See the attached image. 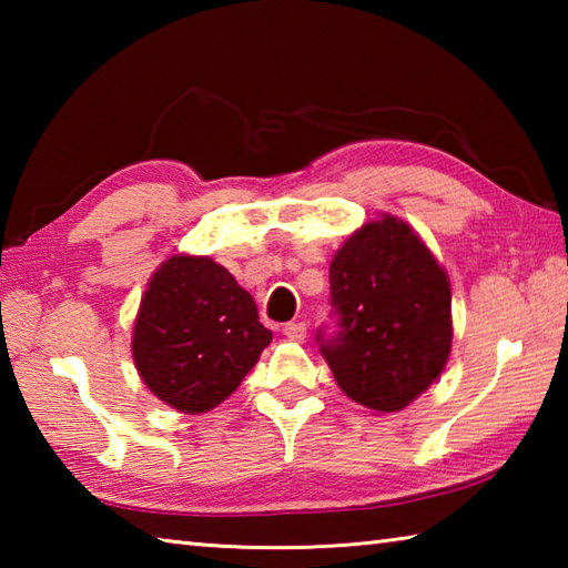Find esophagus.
Returning <instances> with one entry per match:
<instances>
[{"label":"esophagus","mask_w":568,"mask_h":568,"mask_svg":"<svg viewBox=\"0 0 568 568\" xmlns=\"http://www.w3.org/2000/svg\"><path fill=\"white\" fill-rule=\"evenodd\" d=\"M283 333H285V338H291V341H305L307 328H305V323H285Z\"/></svg>","instance_id":"34e87169"}]
</instances>
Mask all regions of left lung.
Segmentation results:
<instances>
[{
  "label": "left lung",
  "mask_w": 568,
  "mask_h": 568,
  "mask_svg": "<svg viewBox=\"0 0 568 568\" xmlns=\"http://www.w3.org/2000/svg\"><path fill=\"white\" fill-rule=\"evenodd\" d=\"M331 305L338 331H318L321 353L361 406L396 413L446 368L448 275L403 220L383 215L345 240L331 263Z\"/></svg>",
  "instance_id": "1"
}]
</instances>
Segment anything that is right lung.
Wrapping results in <instances>:
<instances>
[{"label": "right lung", "instance_id": "obj_1", "mask_svg": "<svg viewBox=\"0 0 568 568\" xmlns=\"http://www.w3.org/2000/svg\"><path fill=\"white\" fill-rule=\"evenodd\" d=\"M273 333L253 295L203 255H172L152 273L132 328V358L155 396L182 413L223 403Z\"/></svg>", "mask_w": 568, "mask_h": 568}]
</instances>
